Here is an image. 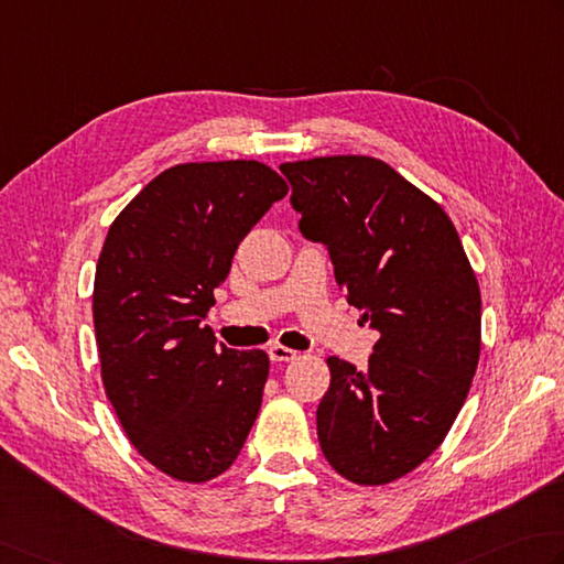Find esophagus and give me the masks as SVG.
I'll use <instances>...</instances> for the list:
<instances>
[{
    "mask_svg": "<svg viewBox=\"0 0 564 564\" xmlns=\"http://www.w3.org/2000/svg\"><path fill=\"white\" fill-rule=\"evenodd\" d=\"M269 357H271L273 364H285V361L297 359V351H295V349H289V347H283V345H273V347L269 349Z\"/></svg>",
    "mask_w": 564,
    "mask_h": 564,
    "instance_id": "1",
    "label": "esophagus"
}]
</instances>
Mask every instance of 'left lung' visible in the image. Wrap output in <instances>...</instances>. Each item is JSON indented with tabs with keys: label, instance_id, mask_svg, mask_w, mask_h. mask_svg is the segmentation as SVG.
<instances>
[{
	"label": "left lung",
	"instance_id": "8db88e82",
	"mask_svg": "<svg viewBox=\"0 0 564 564\" xmlns=\"http://www.w3.org/2000/svg\"><path fill=\"white\" fill-rule=\"evenodd\" d=\"M301 231L379 329L369 369L327 359L317 440L341 477L381 487L443 445L481 351V293L447 213L389 163L317 156L281 163Z\"/></svg>",
	"mask_w": 564,
	"mask_h": 564
}]
</instances>
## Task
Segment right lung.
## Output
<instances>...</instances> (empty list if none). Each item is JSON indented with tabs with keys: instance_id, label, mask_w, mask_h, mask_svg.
I'll use <instances>...</instances> for the list:
<instances>
[{
	"instance_id": "add662e5",
	"label": "right lung",
	"mask_w": 564,
	"mask_h": 564,
	"mask_svg": "<svg viewBox=\"0 0 564 564\" xmlns=\"http://www.w3.org/2000/svg\"><path fill=\"white\" fill-rule=\"evenodd\" d=\"M289 185L259 161L159 173L107 231L93 291L102 386L129 443L171 479L219 477L257 421L269 355L203 325L239 241Z\"/></svg>"
}]
</instances>
